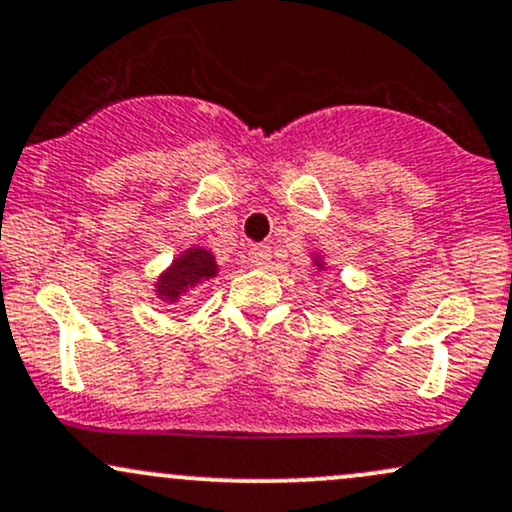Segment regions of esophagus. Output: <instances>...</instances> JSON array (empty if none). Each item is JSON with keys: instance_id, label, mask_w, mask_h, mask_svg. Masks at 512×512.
I'll return each mask as SVG.
<instances>
[{"instance_id": "34e87169", "label": "esophagus", "mask_w": 512, "mask_h": 512, "mask_svg": "<svg viewBox=\"0 0 512 512\" xmlns=\"http://www.w3.org/2000/svg\"><path fill=\"white\" fill-rule=\"evenodd\" d=\"M270 261V246L268 244H256L249 249V263L254 268H266Z\"/></svg>"}]
</instances>
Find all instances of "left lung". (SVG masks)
I'll list each match as a JSON object with an SVG mask.
<instances>
[{
    "label": "left lung",
    "instance_id": "left-lung-1",
    "mask_svg": "<svg viewBox=\"0 0 512 512\" xmlns=\"http://www.w3.org/2000/svg\"><path fill=\"white\" fill-rule=\"evenodd\" d=\"M311 258H314V268H316V270H326V261H323L321 256L314 254Z\"/></svg>",
    "mask_w": 512,
    "mask_h": 512
}]
</instances>
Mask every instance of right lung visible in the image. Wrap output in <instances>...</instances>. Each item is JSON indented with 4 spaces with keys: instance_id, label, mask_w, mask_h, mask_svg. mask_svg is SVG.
I'll return each mask as SVG.
<instances>
[{
    "instance_id": "obj_1",
    "label": "right lung",
    "mask_w": 512,
    "mask_h": 512,
    "mask_svg": "<svg viewBox=\"0 0 512 512\" xmlns=\"http://www.w3.org/2000/svg\"><path fill=\"white\" fill-rule=\"evenodd\" d=\"M218 261H215L213 251L203 249V246H189L182 251L174 261L158 275L155 282V294L160 302L177 304L179 299L186 297L196 287L206 285L218 275Z\"/></svg>"
}]
</instances>
